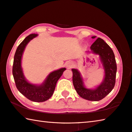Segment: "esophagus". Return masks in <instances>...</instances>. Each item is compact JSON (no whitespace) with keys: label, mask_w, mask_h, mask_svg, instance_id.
Wrapping results in <instances>:
<instances>
[{"label":"esophagus","mask_w":132,"mask_h":132,"mask_svg":"<svg viewBox=\"0 0 132 132\" xmlns=\"http://www.w3.org/2000/svg\"><path fill=\"white\" fill-rule=\"evenodd\" d=\"M73 65H74L73 62L71 61H68L65 63V66L66 67V68L68 69H71L73 66Z\"/></svg>","instance_id":"1"}]
</instances>
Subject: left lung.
<instances>
[{"label": "left lung", "mask_w": 132, "mask_h": 132, "mask_svg": "<svg viewBox=\"0 0 132 132\" xmlns=\"http://www.w3.org/2000/svg\"><path fill=\"white\" fill-rule=\"evenodd\" d=\"M91 38L94 39L96 36ZM86 52L98 56L103 67L104 79L94 88H88L85 85L81 73L77 69H72L73 86L81 98L89 101H98L106 97L115 86L117 70L115 55L110 46L100 38H98L90 46V51Z\"/></svg>", "instance_id": "obj_1"}]
</instances>
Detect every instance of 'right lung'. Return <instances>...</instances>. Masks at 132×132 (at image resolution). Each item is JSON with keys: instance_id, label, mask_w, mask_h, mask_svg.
<instances>
[{"instance_id": "obj_1", "label": "right lung", "mask_w": 132, "mask_h": 132, "mask_svg": "<svg viewBox=\"0 0 132 132\" xmlns=\"http://www.w3.org/2000/svg\"><path fill=\"white\" fill-rule=\"evenodd\" d=\"M38 35L35 34L29 35L17 47L14 57L13 75L20 93L31 101L39 102L45 101L52 97L57 81L66 69L62 68L52 71L41 84L31 83L26 79L21 65L22 57L26 46Z\"/></svg>"}]
</instances>
